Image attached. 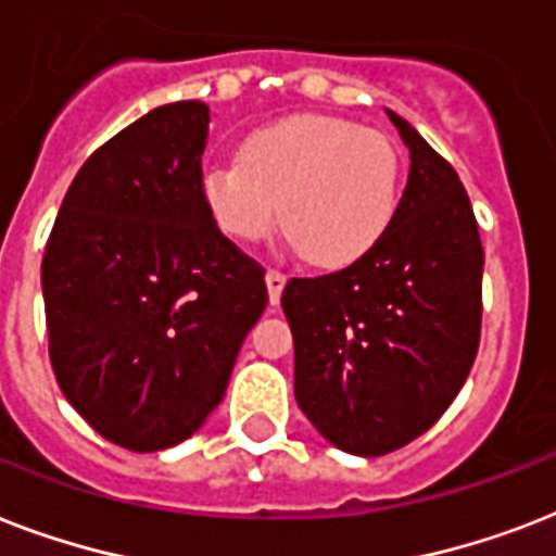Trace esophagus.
Returning <instances> with one entry per match:
<instances>
[{
	"label": "esophagus",
	"mask_w": 556,
	"mask_h": 556,
	"mask_svg": "<svg viewBox=\"0 0 556 556\" xmlns=\"http://www.w3.org/2000/svg\"><path fill=\"white\" fill-rule=\"evenodd\" d=\"M286 274H279V270H268L265 274V286H268V300L270 305L279 303V296H282V288H286Z\"/></svg>",
	"instance_id": "obj_1"
}]
</instances>
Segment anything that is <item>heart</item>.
Returning <instances> with one entry per match:
<instances>
[{"label": "heart", "mask_w": 556, "mask_h": 556, "mask_svg": "<svg viewBox=\"0 0 556 556\" xmlns=\"http://www.w3.org/2000/svg\"><path fill=\"white\" fill-rule=\"evenodd\" d=\"M201 201L236 242L282 225L305 262L343 268L378 244L401 199V152L346 117L291 115L242 141L239 159L204 164Z\"/></svg>", "instance_id": "heart-1"}]
</instances>
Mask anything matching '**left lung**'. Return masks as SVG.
<instances>
[{
  "label": "left lung",
  "instance_id": "obj_1",
  "mask_svg": "<svg viewBox=\"0 0 556 556\" xmlns=\"http://www.w3.org/2000/svg\"><path fill=\"white\" fill-rule=\"evenodd\" d=\"M409 178L387 233L338 274L291 279L294 395L323 439L383 456L439 421L465 387L482 329L484 251L456 169L389 112Z\"/></svg>",
  "mask_w": 556,
  "mask_h": 556
}]
</instances>
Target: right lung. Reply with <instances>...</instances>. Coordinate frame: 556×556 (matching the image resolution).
Wrapping results in <instances>:
<instances>
[{
	"mask_svg": "<svg viewBox=\"0 0 556 556\" xmlns=\"http://www.w3.org/2000/svg\"><path fill=\"white\" fill-rule=\"evenodd\" d=\"M210 109L178 100L74 176L42 256L48 355L65 401L117 447L181 444L222 404L265 274L201 201Z\"/></svg>",
	"mask_w": 556,
	"mask_h": 556,
	"instance_id": "add662e5",
	"label": "right lung"
}]
</instances>
